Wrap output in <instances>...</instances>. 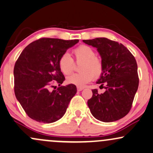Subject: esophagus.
<instances>
[{
	"label": "esophagus",
	"instance_id": "obj_1",
	"mask_svg": "<svg viewBox=\"0 0 153 153\" xmlns=\"http://www.w3.org/2000/svg\"><path fill=\"white\" fill-rule=\"evenodd\" d=\"M77 91H82L83 89H84V88L83 87H79V86H77Z\"/></svg>",
	"mask_w": 153,
	"mask_h": 153
}]
</instances>
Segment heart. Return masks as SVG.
<instances>
[{"label":"heart","mask_w":153,"mask_h":153,"mask_svg":"<svg viewBox=\"0 0 153 153\" xmlns=\"http://www.w3.org/2000/svg\"><path fill=\"white\" fill-rule=\"evenodd\" d=\"M73 52L77 63H83L79 68L82 73L74 74L68 76L66 80L68 84L82 87L91 82L94 77L99 78L101 76L103 71V62L96 56V52L93 49L86 45H80L74 49ZM58 64L60 71L65 75L71 74L74 68V62L67 52L62 54Z\"/></svg>","instance_id":"heart-1"}]
</instances>
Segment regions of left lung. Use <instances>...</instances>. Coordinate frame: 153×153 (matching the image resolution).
<instances>
[{
	"instance_id": "obj_1",
	"label": "left lung",
	"mask_w": 153,
	"mask_h": 153,
	"mask_svg": "<svg viewBox=\"0 0 153 153\" xmlns=\"http://www.w3.org/2000/svg\"><path fill=\"white\" fill-rule=\"evenodd\" d=\"M83 42L97 49L103 65V74L97 83L104 87L105 91L99 94L97 89L92 90L93 95L87 101L91 114L103 122L123 118L131 111L138 88L134 56L121 43L105 37L84 39Z\"/></svg>"
}]
</instances>
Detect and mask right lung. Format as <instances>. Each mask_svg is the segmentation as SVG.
Segmentation results:
<instances>
[{
	"mask_svg": "<svg viewBox=\"0 0 153 153\" xmlns=\"http://www.w3.org/2000/svg\"><path fill=\"white\" fill-rule=\"evenodd\" d=\"M78 42L40 38L28 45L19 56L13 70L14 91L32 119L50 123L65 115L76 87L73 84L60 86L65 78L58 62L62 54ZM54 83L59 87L52 91Z\"/></svg>",
	"mask_w": 153,
	"mask_h": 153,
	"instance_id": "right-lung-1",
	"label": "right lung"
}]
</instances>
